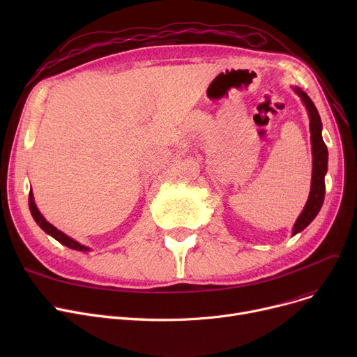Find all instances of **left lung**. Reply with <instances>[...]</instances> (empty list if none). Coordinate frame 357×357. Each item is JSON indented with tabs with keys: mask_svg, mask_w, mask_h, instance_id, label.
I'll list each match as a JSON object with an SVG mask.
<instances>
[{
	"mask_svg": "<svg viewBox=\"0 0 357 357\" xmlns=\"http://www.w3.org/2000/svg\"><path fill=\"white\" fill-rule=\"evenodd\" d=\"M294 91L298 93V97L303 100L310 116V131H311V143H312V178H311V191H310L308 201L305 204L303 213L299 214V217L294 224L292 236L303 231L317 217L318 211H320L323 207L324 195H326L324 176L327 174V162H328V150L321 136L323 124H321L320 114H318V111L314 102L311 101V98L301 88L295 86Z\"/></svg>",
	"mask_w": 357,
	"mask_h": 357,
	"instance_id": "obj_1",
	"label": "left lung"
}]
</instances>
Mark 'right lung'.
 Segmentation results:
<instances>
[{
  "label": "right lung",
  "instance_id": "1",
  "mask_svg": "<svg viewBox=\"0 0 357 357\" xmlns=\"http://www.w3.org/2000/svg\"><path fill=\"white\" fill-rule=\"evenodd\" d=\"M29 207H30V213H31L34 221H36L37 224H39L40 229H42L43 231H46L49 236H52L53 238H56L59 243H62L63 246H66V248H69V249L79 250V252H89V248L81 245V243H78L77 240L70 238L69 236H66L65 233H62L61 230H58L54 226H52V224H50L49 221H46V218L40 214L39 208L36 207L34 198H33V192H31V191H30V194H29Z\"/></svg>",
  "mask_w": 357,
  "mask_h": 357
}]
</instances>
